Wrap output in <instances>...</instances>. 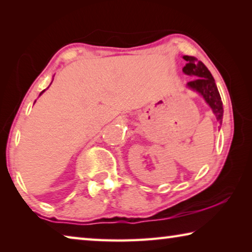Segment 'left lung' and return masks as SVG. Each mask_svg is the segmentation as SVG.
<instances>
[{
  "label": "left lung",
  "mask_w": 252,
  "mask_h": 252,
  "mask_svg": "<svg viewBox=\"0 0 252 252\" xmlns=\"http://www.w3.org/2000/svg\"><path fill=\"white\" fill-rule=\"evenodd\" d=\"M183 59L187 61V64L182 69L183 73L193 76V80L187 83V88L199 93L211 108L217 120L222 123V101H221L220 93L210 71L208 70V67L201 61H198V59H195L194 57L185 55Z\"/></svg>",
  "instance_id": "8db88e82"
}]
</instances>
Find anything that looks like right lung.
Wrapping results in <instances>:
<instances>
[{"mask_svg": "<svg viewBox=\"0 0 252 252\" xmlns=\"http://www.w3.org/2000/svg\"><path fill=\"white\" fill-rule=\"evenodd\" d=\"M44 91H45V90H43V91H42V92H41V93H40V95H41V94H42V93H43V92H44ZM34 103H35V102H34Z\"/></svg>", "mask_w": 252, "mask_h": 252, "instance_id": "add662e5", "label": "right lung"}]
</instances>
